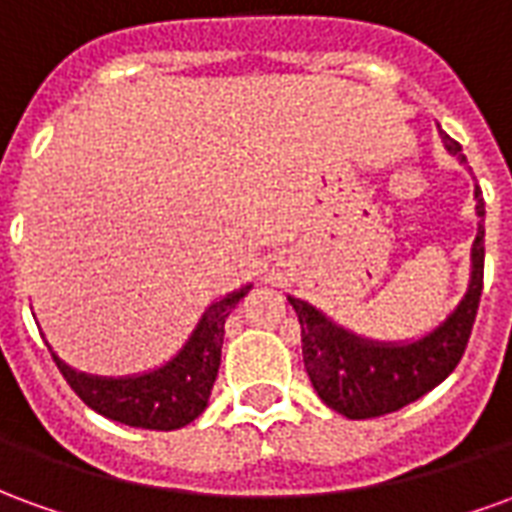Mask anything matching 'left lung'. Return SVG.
Returning <instances> with one entry per match:
<instances>
[{
    "instance_id": "1",
    "label": "left lung",
    "mask_w": 512,
    "mask_h": 512,
    "mask_svg": "<svg viewBox=\"0 0 512 512\" xmlns=\"http://www.w3.org/2000/svg\"><path fill=\"white\" fill-rule=\"evenodd\" d=\"M447 153L466 161L461 145L441 134ZM477 235L472 244L469 285L455 310L436 323L430 332L414 340H370L334 323L329 315L310 301L288 296L301 323V354L315 392L323 403L348 419H370L392 414L414 403L439 386L461 362L469 334H472L477 304L483 293L485 263V202L483 191L474 189Z\"/></svg>"
}]
</instances>
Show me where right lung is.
I'll use <instances>...</instances> for the list:
<instances>
[{"mask_svg":"<svg viewBox=\"0 0 512 512\" xmlns=\"http://www.w3.org/2000/svg\"><path fill=\"white\" fill-rule=\"evenodd\" d=\"M249 290L252 285H244L208 304L178 354L136 376L79 373L65 365L49 343L46 345L73 392L101 417L123 422L128 428L178 430L194 422L208 406L222 365L224 321Z\"/></svg>","mask_w":512,"mask_h":512,"instance_id":"add662e5","label":"right lung"}]
</instances>
